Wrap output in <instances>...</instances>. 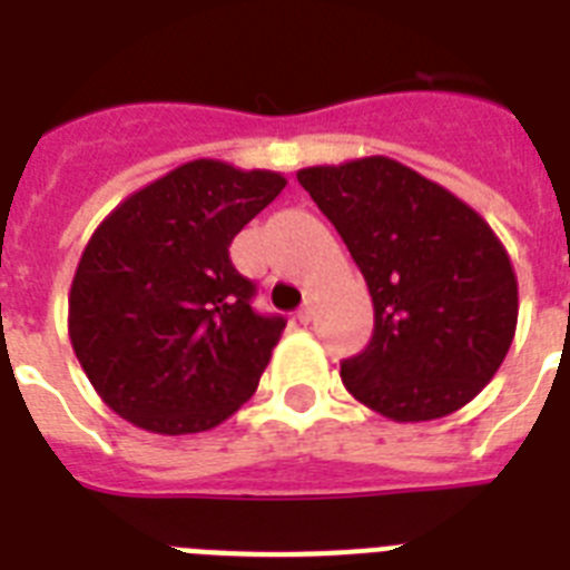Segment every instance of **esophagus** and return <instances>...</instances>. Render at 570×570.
Here are the masks:
<instances>
[{
    "instance_id": "obj_1",
    "label": "esophagus",
    "mask_w": 570,
    "mask_h": 570,
    "mask_svg": "<svg viewBox=\"0 0 570 570\" xmlns=\"http://www.w3.org/2000/svg\"><path fill=\"white\" fill-rule=\"evenodd\" d=\"M296 320H299L303 326H308V323H312V320H314V305H312V303H305L303 308L296 312Z\"/></svg>"
}]
</instances>
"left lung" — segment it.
I'll return each mask as SVG.
<instances>
[{
  "label": "left lung",
  "instance_id": "8db88e82",
  "mask_svg": "<svg viewBox=\"0 0 570 570\" xmlns=\"http://www.w3.org/2000/svg\"><path fill=\"white\" fill-rule=\"evenodd\" d=\"M296 180L373 296V337L341 361L346 390L393 422L440 420L472 402L504 364L519 320V282L492 227L387 157L303 168Z\"/></svg>",
  "mask_w": 570,
  "mask_h": 570
}]
</instances>
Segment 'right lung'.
<instances>
[{
    "label": "right lung",
    "instance_id": "add662e5",
    "mask_svg": "<svg viewBox=\"0 0 570 570\" xmlns=\"http://www.w3.org/2000/svg\"><path fill=\"white\" fill-rule=\"evenodd\" d=\"M282 189L276 171L195 159L92 233L69 291V341L121 420L197 434L256 393L285 317L253 312L256 285L229 244Z\"/></svg>",
    "mask_w": 570,
    "mask_h": 570
}]
</instances>
